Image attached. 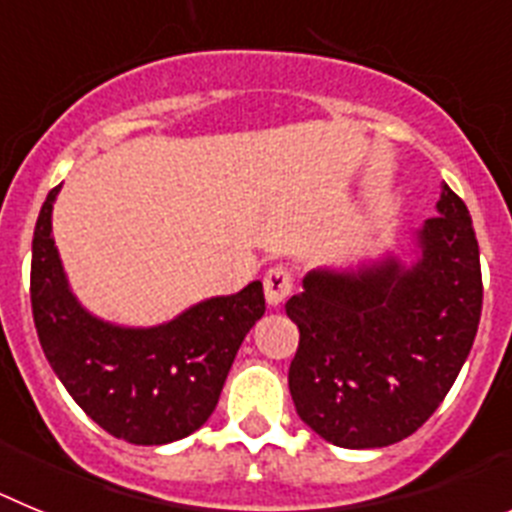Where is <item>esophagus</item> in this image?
<instances>
[{
	"label": "esophagus",
	"mask_w": 512,
	"mask_h": 512,
	"mask_svg": "<svg viewBox=\"0 0 512 512\" xmlns=\"http://www.w3.org/2000/svg\"><path fill=\"white\" fill-rule=\"evenodd\" d=\"M289 292H292V274H289L284 266H274V269L266 271L264 295L271 307L282 305V302L289 297Z\"/></svg>",
	"instance_id": "esophagus-1"
}]
</instances>
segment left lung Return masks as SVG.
Returning <instances> with one entry per match:
<instances>
[{
  "mask_svg": "<svg viewBox=\"0 0 512 512\" xmlns=\"http://www.w3.org/2000/svg\"><path fill=\"white\" fill-rule=\"evenodd\" d=\"M436 212L402 256L312 269L287 300L300 328L289 392L297 415L333 446L382 449L408 438L472 351L482 315L472 215L449 184Z\"/></svg>",
  "mask_w": 512,
  "mask_h": 512,
  "instance_id": "left-lung-1",
  "label": "left lung"
}]
</instances>
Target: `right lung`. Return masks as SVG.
<instances>
[{
    "instance_id": "right-lung-1",
    "label": "right lung",
    "mask_w": 512,
    "mask_h": 512,
    "mask_svg": "<svg viewBox=\"0 0 512 512\" xmlns=\"http://www.w3.org/2000/svg\"><path fill=\"white\" fill-rule=\"evenodd\" d=\"M51 189L33 233L30 302L43 354L84 413L115 438L161 446L215 410L235 354L264 315V284L210 297L174 320L128 328L97 318L71 292L56 241Z\"/></svg>"
}]
</instances>
